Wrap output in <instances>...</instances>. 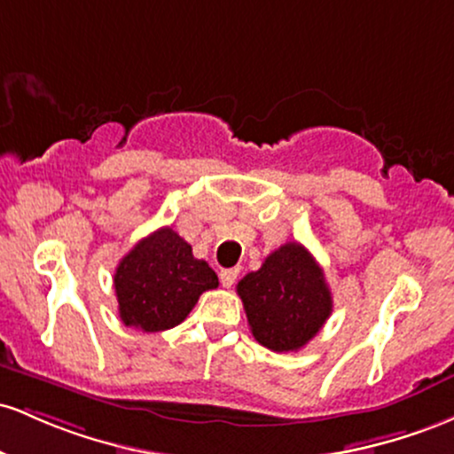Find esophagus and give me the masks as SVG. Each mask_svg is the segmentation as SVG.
Here are the masks:
<instances>
[{"mask_svg": "<svg viewBox=\"0 0 454 454\" xmlns=\"http://www.w3.org/2000/svg\"><path fill=\"white\" fill-rule=\"evenodd\" d=\"M238 272H240V270H238V268H231V270H221V274H218V277H221L223 287H231V285L236 283Z\"/></svg>", "mask_w": 454, "mask_h": 454, "instance_id": "obj_1", "label": "esophagus"}]
</instances>
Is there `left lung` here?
Masks as SVG:
<instances>
[{"label": "left lung", "instance_id": "1", "mask_svg": "<svg viewBox=\"0 0 454 454\" xmlns=\"http://www.w3.org/2000/svg\"><path fill=\"white\" fill-rule=\"evenodd\" d=\"M254 340L272 351H298L333 313L324 270L302 244L287 242L238 283Z\"/></svg>", "mask_w": 454, "mask_h": 454}]
</instances>
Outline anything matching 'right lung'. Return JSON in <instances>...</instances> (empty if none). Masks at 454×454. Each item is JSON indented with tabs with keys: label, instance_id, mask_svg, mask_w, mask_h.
Instances as JSON below:
<instances>
[{
	"label": "right lung",
	"instance_id": "add662e5",
	"mask_svg": "<svg viewBox=\"0 0 454 454\" xmlns=\"http://www.w3.org/2000/svg\"><path fill=\"white\" fill-rule=\"evenodd\" d=\"M114 285L121 322L160 333L184 322L200 295L218 287V277L203 259H195L184 238L160 227L121 259Z\"/></svg>",
	"mask_w": 454,
	"mask_h": 454
}]
</instances>
